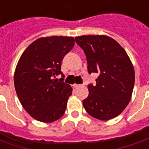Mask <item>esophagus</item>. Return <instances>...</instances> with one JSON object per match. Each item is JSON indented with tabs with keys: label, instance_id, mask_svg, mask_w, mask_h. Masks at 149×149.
Returning a JSON list of instances; mask_svg holds the SVG:
<instances>
[{
	"label": "esophagus",
	"instance_id": "obj_1",
	"mask_svg": "<svg viewBox=\"0 0 149 149\" xmlns=\"http://www.w3.org/2000/svg\"><path fill=\"white\" fill-rule=\"evenodd\" d=\"M73 86H74V88H79L81 87V84H73Z\"/></svg>",
	"mask_w": 149,
	"mask_h": 149
}]
</instances>
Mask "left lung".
Here are the masks:
<instances>
[{"label":"left lung","instance_id":"left-lung-1","mask_svg":"<svg viewBox=\"0 0 149 149\" xmlns=\"http://www.w3.org/2000/svg\"><path fill=\"white\" fill-rule=\"evenodd\" d=\"M75 40L85 53L88 72L99 73L96 84L88 86L84 108L100 120L115 118L132 98L135 71L131 60L117 41L105 35H84Z\"/></svg>","mask_w":149,"mask_h":149}]
</instances>
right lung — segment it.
I'll list each match as a JSON object with an SVG mask.
<instances>
[{
	"label": "right lung",
	"mask_w": 149,
	"mask_h": 149,
	"mask_svg": "<svg viewBox=\"0 0 149 149\" xmlns=\"http://www.w3.org/2000/svg\"><path fill=\"white\" fill-rule=\"evenodd\" d=\"M72 37H40L28 46L18 61L14 86L25 111L37 120L51 123L64 115L72 88L54 79L61 61L74 46Z\"/></svg>",
	"instance_id": "1"
}]
</instances>
